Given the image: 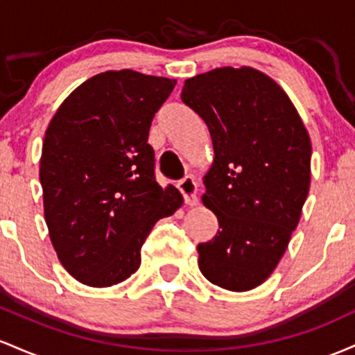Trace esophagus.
Wrapping results in <instances>:
<instances>
[{
    "instance_id": "esophagus-1",
    "label": "esophagus",
    "mask_w": 355,
    "mask_h": 355,
    "mask_svg": "<svg viewBox=\"0 0 355 355\" xmlns=\"http://www.w3.org/2000/svg\"><path fill=\"white\" fill-rule=\"evenodd\" d=\"M178 188L182 193V196H184V201L188 202V205H191V206L196 205V202H198V198H196L198 184H196V181H194L193 178L188 176V178L182 179V181H179Z\"/></svg>"
}]
</instances>
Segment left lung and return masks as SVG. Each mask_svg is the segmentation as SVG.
<instances>
[{"label": "left lung", "instance_id": "left-lung-1", "mask_svg": "<svg viewBox=\"0 0 355 355\" xmlns=\"http://www.w3.org/2000/svg\"><path fill=\"white\" fill-rule=\"evenodd\" d=\"M181 98L208 125L214 159L202 205L220 230L198 245L213 285L246 292L284 257L310 188L312 144L295 105L252 67H223L188 78Z\"/></svg>", "mask_w": 355, "mask_h": 355}]
</instances>
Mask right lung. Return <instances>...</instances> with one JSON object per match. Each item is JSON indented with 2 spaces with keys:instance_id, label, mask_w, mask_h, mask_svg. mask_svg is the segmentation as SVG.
<instances>
[{
  "instance_id": "add662e5",
  "label": "right lung",
  "mask_w": 355,
  "mask_h": 355,
  "mask_svg": "<svg viewBox=\"0 0 355 355\" xmlns=\"http://www.w3.org/2000/svg\"><path fill=\"white\" fill-rule=\"evenodd\" d=\"M176 80L109 70L77 87L51 117L40 159L43 211L60 263L89 286L141 266L142 243L182 206L154 178L150 122Z\"/></svg>"
}]
</instances>
